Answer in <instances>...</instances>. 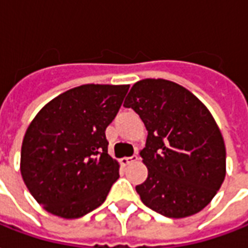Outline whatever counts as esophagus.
<instances>
[{
    "instance_id": "34e87169",
    "label": "esophagus",
    "mask_w": 248,
    "mask_h": 248,
    "mask_svg": "<svg viewBox=\"0 0 248 248\" xmlns=\"http://www.w3.org/2000/svg\"><path fill=\"white\" fill-rule=\"evenodd\" d=\"M139 157L137 155H133V156H126V157H122L121 159V164L122 166H129L130 163H134V161L138 160Z\"/></svg>"
}]
</instances>
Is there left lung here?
I'll return each instance as SVG.
<instances>
[{"label":"left lung","instance_id":"left-lung-1","mask_svg":"<svg viewBox=\"0 0 248 248\" xmlns=\"http://www.w3.org/2000/svg\"><path fill=\"white\" fill-rule=\"evenodd\" d=\"M148 131L140 151L148 170L142 202L170 218L201 212L226 176V147L212 113L192 92L164 78L135 82L124 104Z\"/></svg>","mask_w":248,"mask_h":248}]
</instances>
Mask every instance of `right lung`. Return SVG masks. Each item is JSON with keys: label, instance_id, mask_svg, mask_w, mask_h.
<instances>
[{"label": "right lung", "instance_id": "1", "mask_svg": "<svg viewBox=\"0 0 248 248\" xmlns=\"http://www.w3.org/2000/svg\"><path fill=\"white\" fill-rule=\"evenodd\" d=\"M130 85L85 84L46 104L23 137L21 175L54 216L75 219L98 208L119 177L105 130Z\"/></svg>", "mask_w": 248, "mask_h": 248}]
</instances>
